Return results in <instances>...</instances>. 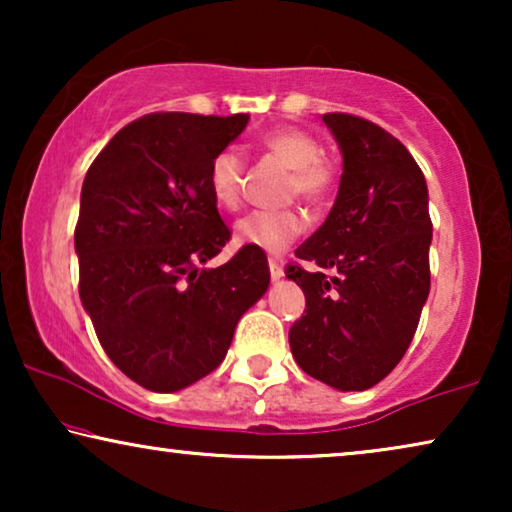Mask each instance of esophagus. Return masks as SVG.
I'll return each instance as SVG.
<instances>
[{
	"mask_svg": "<svg viewBox=\"0 0 512 512\" xmlns=\"http://www.w3.org/2000/svg\"><path fill=\"white\" fill-rule=\"evenodd\" d=\"M268 265H270V277L275 279V282L284 277V268H282V261H279V258H268Z\"/></svg>",
	"mask_w": 512,
	"mask_h": 512,
	"instance_id": "34e87169",
	"label": "esophagus"
}]
</instances>
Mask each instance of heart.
I'll use <instances>...</instances> for the list:
<instances>
[{"instance_id":"obj_1","label":"heart","mask_w":512,"mask_h":512,"mask_svg":"<svg viewBox=\"0 0 512 512\" xmlns=\"http://www.w3.org/2000/svg\"><path fill=\"white\" fill-rule=\"evenodd\" d=\"M258 151L279 160L291 170L286 195L303 198L319 205L331 195L335 186V170L324 158V146L312 132L303 128H275L258 139ZM244 160L235 151H221L209 165V191L216 205L235 212L244 193ZM305 219L298 209L277 212H251L235 223V242L258 247L263 251H282L303 233Z\"/></svg>"}]
</instances>
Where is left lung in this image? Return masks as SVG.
<instances>
[{
    "instance_id": "8db88e82",
    "label": "left lung",
    "mask_w": 512,
    "mask_h": 512,
    "mask_svg": "<svg viewBox=\"0 0 512 512\" xmlns=\"http://www.w3.org/2000/svg\"><path fill=\"white\" fill-rule=\"evenodd\" d=\"M321 118L340 144L342 177L324 226L284 270L305 293L289 345L314 380L363 391L408 352L429 298V191L410 151L380 125Z\"/></svg>"
}]
</instances>
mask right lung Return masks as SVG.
<instances>
[{"instance_id": "obj_1", "label": "right lung", "mask_w": 512, "mask_h": 512, "mask_svg": "<svg viewBox=\"0 0 512 512\" xmlns=\"http://www.w3.org/2000/svg\"><path fill=\"white\" fill-rule=\"evenodd\" d=\"M249 116L146 114L118 130L83 179L79 296L118 370L179 391L219 368L237 321L268 291L263 249L202 268L230 240L209 165Z\"/></svg>"}]
</instances>
